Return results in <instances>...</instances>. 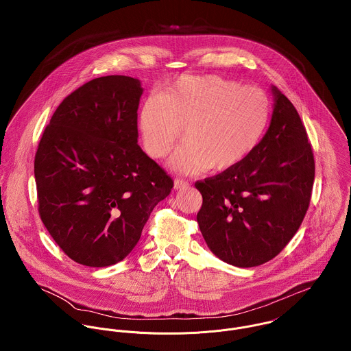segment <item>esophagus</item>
I'll return each mask as SVG.
<instances>
[{
    "label": "esophagus",
    "mask_w": 351,
    "mask_h": 351,
    "mask_svg": "<svg viewBox=\"0 0 351 351\" xmlns=\"http://www.w3.org/2000/svg\"><path fill=\"white\" fill-rule=\"evenodd\" d=\"M189 186V182L185 181V180H181V178H176L174 180V189L176 191H180V189H185Z\"/></svg>",
    "instance_id": "obj_1"
}]
</instances>
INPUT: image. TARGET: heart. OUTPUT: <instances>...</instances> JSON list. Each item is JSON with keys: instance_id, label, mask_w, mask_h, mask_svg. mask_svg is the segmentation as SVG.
Masks as SVG:
<instances>
[{"instance_id": "obj_1", "label": "heart", "mask_w": 351, "mask_h": 351, "mask_svg": "<svg viewBox=\"0 0 351 351\" xmlns=\"http://www.w3.org/2000/svg\"><path fill=\"white\" fill-rule=\"evenodd\" d=\"M271 104L256 86L219 75H182L143 101L138 113L142 146L152 159L165 158L180 139L170 165L193 174L224 171L245 160L263 138Z\"/></svg>"}]
</instances>
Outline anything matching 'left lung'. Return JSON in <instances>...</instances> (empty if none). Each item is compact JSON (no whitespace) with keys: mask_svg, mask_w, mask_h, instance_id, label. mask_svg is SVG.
I'll return each instance as SVG.
<instances>
[{"mask_svg":"<svg viewBox=\"0 0 351 351\" xmlns=\"http://www.w3.org/2000/svg\"><path fill=\"white\" fill-rule=\"evenodd\" d=\"M269 130L255 150L232 169L197 181L201 234L221 261L262 265L289 243L308 210L315 159L305 127L276 86Z\"/></svg>","mask_w":351,"mask_h":351,"instance_id":"left-lung-1","label":"left lung"}]
</instances>
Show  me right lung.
<instances>
[{"mask_svg":"<svg viewBox=\"0 0 351 351\" xmlns=\"http://www.w3.org/2000/svg\"><path fill=\"white\" fill-rule=\"evenodd\" d=\"M142 92L131 77L95 78L59 104L39 142V215L77 263L105 267L123 261L174 185L138 146Z\"/></svg>","mask_w":351,"mask_h":351,"instance_id":"right-lung-1","label":"right lung"}]
</instances>
